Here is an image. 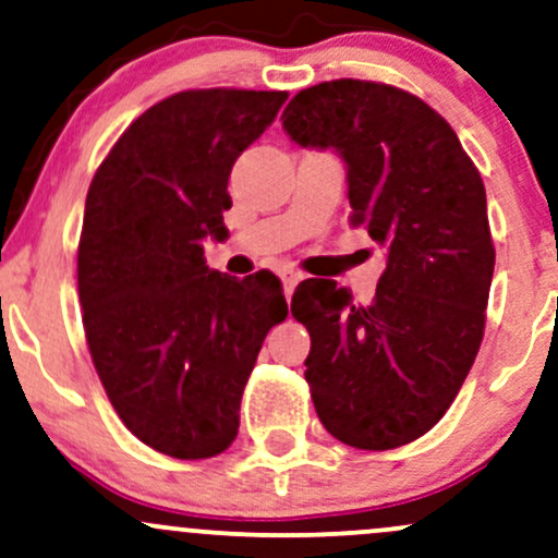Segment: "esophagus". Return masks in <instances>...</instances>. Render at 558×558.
I'll return each instance as SVG.
<instances>
[{"label": "esophagus", "instance_id": "1", "mask_svg": "<svg viewBox=\"0 0 558 558\" xmlns=\"http://www.w3.org/2000/svg\"><path fill=\"white\" fill-rule=\"evenodd\" d=\"M278 278H280V283H283V293H286L288 299H291L293 288H296V283L301 280V275L296 270H291V267H283V270L278 272Z\"/></svg>", "mask_w": 558, "mask_h": 558}]
</instances>
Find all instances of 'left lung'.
<instances>
[{
    "instance_id": "1",
    "label": "left lung",
    "mask_w": 558,
    "mask_h": 558,
    "mask_svg": "<svg viewBox=\"0 0 558 558\" xmlns=\"http://www.w3.org/2000/svg\"><path fill=\"white\" fill-rule=\"evenodd\" d=\"M283 128L299 146L343 157L351 222L388 252L369 304L336 280L293 293L317 417L345 446H407L444 417L483 343L496 265L483 178L453 128L388 83L304 88Z\"/></svg>"
}]
</instances>
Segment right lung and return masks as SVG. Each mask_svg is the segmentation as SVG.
<instances>
[{
  "label": "right lung",
  "instance_id": "obj_1",
  "mask_svg": "<svg viewBox=\"0 0 558 558\" xmlns=\"http://www.w3.org/2000/svg\"><path fill=\"white\" fill-rule=\"evenodd\" d=\"M286 92L191 88L125 128L96 170L78 241L83 330L107 399L141 444L209 459L239 435L262 341L283 323L280 280L209 270L228 235L233 162Z\"/></svg>",
  "mask_w": 558,
  "mask_h": 558
}]
</instances>
